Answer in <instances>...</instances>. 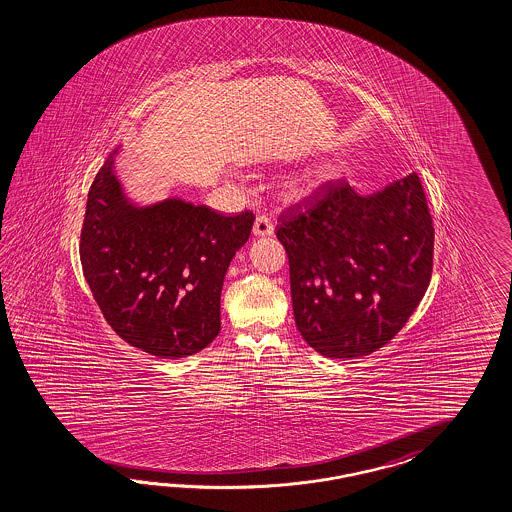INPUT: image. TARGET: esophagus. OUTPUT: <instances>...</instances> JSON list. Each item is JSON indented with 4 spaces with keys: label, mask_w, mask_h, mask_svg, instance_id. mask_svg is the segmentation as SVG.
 <instances>
[{
    "label": "esophagus",
    "mask_w": 512,
    "mask_h": 512,
    "mask_svg": "<svg viewBox=\"0 0 512 512\" xmlns=\"http://www.w3.org/2000/svg\"><path fill=\"white\" fill-rule=\"evenodd\" d=\"M253 235L255 236H270L274 235V223L268 216H257L255 223H253Z\"/></svg>",
    "instance_id": "34e87169"
}]
</instances>
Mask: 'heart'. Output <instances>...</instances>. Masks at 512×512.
<instances>
[{"label": "heart", "mask_w": 512, "mask_h": 512, "mask_svg": "<svg viewBox=\"0 0 512 512\" xmlns=\"http://www.w3.org/2000/svg\"><path fill=\"white\" fill-rule=\"evenodd\" d=\"M300 192H302V190H300Z\"/></svg>", "instance_id": "heart-1"}]
</instances>
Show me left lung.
Returning <instances> with one entry per match:
<instances>
[{
	"instance_id": "8db88e82",
	"label": "left lung",
	"mask_w": 512,
	"mask_h": 512,
	"mask_svg": "<svg viewBox=\"0 0 512 512\" xmlns=\"http://www.w3.org/2000/svg\"><path fill=\"white\" fill-rule=\"evenodd\" d=\"M292 309L305 343L324 358H361L391 341L425 296L434 227L412 173L360 195L326 182L311 207L281 216Z\"/></svg>"
}]
</instances>
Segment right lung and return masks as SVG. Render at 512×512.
<instances>
[{
    "label": "right lung",
    "mask_w": 512,
    "mask_h": 512,
    "mask_svg": "<svg viewBox=\"0 0 512 512\" xmlns=\"http://www.w3.org/2000/svg\"><path fill=\"white\" fill-rule=\"evenodd\" d=\"M111 152L91 184L80 259L98 307L128 345L179 360L220 333L223 279L248 242L255 216H221L167 197L138 205L123 190Z\"/></svg>",
    "instance_id": "right-lung-1"
}]
</instances>
